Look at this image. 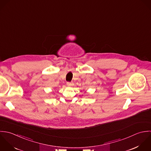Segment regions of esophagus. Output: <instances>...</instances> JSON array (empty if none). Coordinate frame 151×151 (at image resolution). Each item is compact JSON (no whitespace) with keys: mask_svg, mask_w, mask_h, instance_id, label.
Masks as SVG:
<instances>
[{"mask_svg":"<svg viewBox=\"0 0 151 151\" xmlns=\"http://www.w3.org/2000/svg\"><path fill=\"white\" fill-rule=\"evenodd\" d=\"M66 85H67L68 86H69V87H70V86H72L73 85V82H68L66 83Z\"/></svg>","mask_w":151,"mask_h":151,"instance_id":"esophagus-1","label":"esophagus"}]
</instances>
